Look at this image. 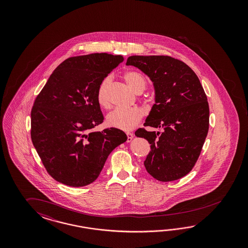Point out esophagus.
Listing matches in <instances>:
<instances>
[{
  "mask_svg": "<svg viewBox=\"0 0 248 248\" xmlns=\"http://www.w3.org/2000/svg\"><path fill=\"white\" fill-rule=\"evenodd\" d=\"M126 135H127L128 143H130V142H132V140H133V138H134V135H133V134H132V133H126Z\"/></svg>",
  "mask_w": 248,
  "mask_h": 248,
  "instance_id": "1",
  "label": "esophagus"
}]
</instances>
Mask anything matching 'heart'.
Masks as SVG:
<instances>
[{
  "mask_svg": "<svg viewBox=\"0 0 248 248\" xmlns=\"http://www.w3.org/2000/svg\"><path fill=\"white\" fill-rule=\"evenodd\" d=\"M123 77L128 85L137 93H142L146 87V80L144 76L137 71H125ZM110 83L111 79L106 77L101 82L98 87L96 100L99 106L104 109L110 107V101L108 97V88ZM143 116V111L139 107H132L126 109L117 108L107 115L106 123L110 127L117 128L123 131H130L142 120Z\"/></svg>",
  "mask_w": 248,
  "mask_h": 248,
  "instance_id": "obj_1",
  "label": "heart"
}]
</instances>
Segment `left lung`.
<instances>
[{
    "instance_id": "obj_1",
    "label": "left lung",
    "mask_w": 248,
    "mask_h": 248,
    "mask_svg": "<svg viewBox=\"0 0 248 248\" xmlns=\"http://www.w3.org/2000/svg\"><path fill=\"white\" fill-rule=\"evenodd\" d=\"M126 64L148 75L155 86V104L143 125L164 129L155 133L139 128L135 133L151 144L145 169L161 182L180 179L195 166L209 129L203 86L186 63L171 56L133 55Z\"/></svg>"
}]
</instances>
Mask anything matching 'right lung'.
<instances>
[{"label": "right lung", "instance_id": "obj_1", "mask_svg": "<svg viewBox=\"0 0 248 248\" xmlns=\"http://www.w3.org/2000/svg\"><path fill=\"white\" fill-rule=\"evenodd\" d=\"M122 55L70 57L53 71L31 111V138L54 180L81 187L97 179L111 152L127 140L117 128L94 132L104 122L96 94Z\"/></svg>", "mask_w": 248, "mask_h": 248}]
</instances>
